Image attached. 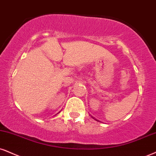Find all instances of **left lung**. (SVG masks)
<instances>
[{"mask_svg": "<svg viewBox=\"0 0 156 156\" xmlns=\"http://www.w3.org/2000/svg\"><path fill=\"white\" fill-rule=\"evenodd\" d=\"M92 118H93V117H92Z\"/></svg>", "mask_w": 156, "mask_h": 156, "instance_id": "8db88e82", "label": "left lung"}]
</instances>
